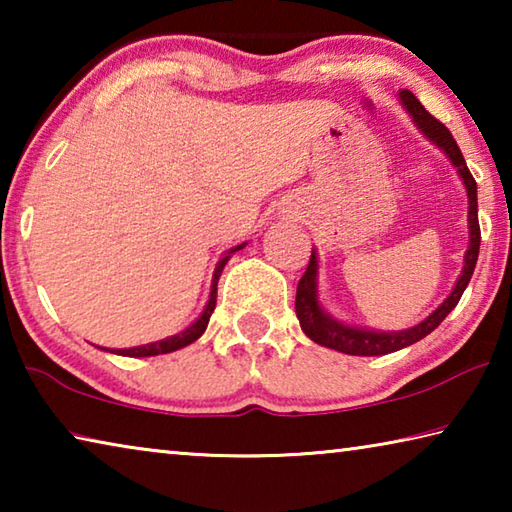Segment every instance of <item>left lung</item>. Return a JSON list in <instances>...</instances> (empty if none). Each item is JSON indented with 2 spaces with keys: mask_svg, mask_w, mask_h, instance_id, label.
Returning <instances> with one entry per match:
<instances>
[{
  "mask_svg": "<svg viewBox=\"0 0 512 512\" xmlns=\"http://www.w3.org/2000/svg\"><path fill=\"white\" fill-rule=\"evenodd\" d=\"M402 106L409 112L413 124L418 131L427 137L431 144H436L443 151L449 162L454 164L458 176H461L465 192H467V230H470V244H467L465 257H463V271L458 275L454 289L449 296L440 302L438 309L422 320V323L413 325L409 329H400V332H377V329H366L357 325H348L343 320L327 314L318 300V255L311 250V259L305 275L300 277L298 291H296V314L300 320L302 332H305L311 341L323 345V348H332L343 354H354V357H381V354H391L409 345L418 343L424 336L431 334L443 320L447 318L458 300H461L463 291L470 284V277L474 273L476 259H479V246H481V230H479V207H476V183L472 178L470 169H467L465 158L461 149H458L456 140L449 133L445 124H440L436 117H431L424 110L422 103L415 99V94L409 90H400L397 94Z\"/></svg>",
  "mask_w": 512,
  "mask_h": 512,
  "instance_id": "8db88e82",
  "label": "left lung"
}]
</instances>
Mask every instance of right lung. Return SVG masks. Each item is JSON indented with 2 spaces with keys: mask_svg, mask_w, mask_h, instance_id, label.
<instances>
[{
  "mask_svg": "<svg viewBox=\"0 0 512 512\" xmlns=\"http://www.w3.org/2000/svg\"><path fill=\"white\" fill-rule=\"evenodd\" d=\"M246 244H239L235 248H230L228 253H225L219 264H216L214 268V275H212V287H210V298H207V305L205 309L201 311V316H198L192 325L185 327L183 332L173 334V336H167V339L162 341H153V343H146V345H137V348H126V350H108V348H101L106 352H112V354H121V357H155V354H169V352H176L180 348H185V345L194 343L196 339H201L207 323H210V316L212 311L216 307V284H219V277H221V271L223 266L228 264V259L232 257V253H237V250L244 248Z\"/></svg>",
  "mask_w": 512,
  "mask_h": 512,
  "instance_id": "1",
  "label": "right lung"
}]
</instances>
